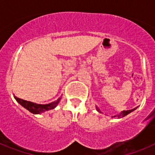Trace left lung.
Wrapping results in <instances>:
<instances>
[{"label": "left lung", "instance_id": "1", "mask_svg": "<svg viewBox=\"0 0 155 155\" xmlns=\"http://www.w3.org/2000/svg\"><path fill=\"white\" fill-rule=\"evenodd\" d=\"M95 107H96V110L98 111V112H99V113H102V112L100 111L99 108H98V106H97V105H95ZM136 109H137V108H134V109H131V110L122 111V112L120 113V114H117V115H116V116H112V117H113H113H116V118H118V119L123 118V117H124V116H127V115H128V114H130V113H132L133 111H134Z\"/></svg>", "mask_w": 155, "mask_h": 155}]
</instances>
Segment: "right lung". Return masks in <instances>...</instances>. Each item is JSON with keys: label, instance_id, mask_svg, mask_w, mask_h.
Returning <instances> with one entry per match:
<instances>
[{"label": "right lung", "instance_id": "obj_1", "mask_svg": "<svg viewBox=\"0 0 155 155\" xmlns=\"http://www.w3.org/2000/svg\"><path fill=\"white\" fill-rule=\"evenodd\" d=\"M14 98L22 107L26 109L27 110L29 111L30 113H33V114H41V113H44L46 111L54 109V108L57 107V105H58V103L61 99V98H59L58 99L54 101V102H50L49 104H37L34 103V102H28V101H26V100L21 99V98H17L15 95H14Z\"/></svg>", "mask_w": 155, "mask_h": 155}]
</instances>
